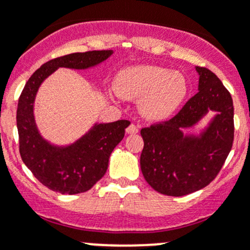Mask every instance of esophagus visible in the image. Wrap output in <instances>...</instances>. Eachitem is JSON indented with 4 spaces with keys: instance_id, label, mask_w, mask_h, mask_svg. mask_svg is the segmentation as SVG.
Masks as SVG:
<instances>
[{
    "instance_id": "obj_1",
    "label": "esophagus",
    "mask_w": 250,
    "mask_h": 250,
    "mask_svg": "<svg viewBox=\"0 0 250 250\" xmlns=\"http://www.w3.org/2000/svg\"><path fill=\"white\" fill-rule=\"evenodd\" d=\"M125 132L128 133V134H137L138 132H139V127H138V125H129L127 127V129H125Z\"/></svg>"
}]
</instances>
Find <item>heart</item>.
<instances>
[{"instance_id":"b5f03b06","label":"heart","mask_w":250,"mask_h":250,"mask_svg":"<svg viewBox=\"0 0 250 250\" xmlns=\"http://www.w3.org/2000/svg\"><path fill=\"white\" fill-rule=\"evenodd\" d=\"M120 97L140 100V111L147 120L168 118L181 105L188 93L183 74L156 65H140L122 70L115 80Z\"/></svg>"}]
</instances>
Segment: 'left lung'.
<instances>
[{
    "instance_id": "1",
    "label": "left lung",
    "mask_w": 250,
    "mask_h": 250,
    "mask_svg": "<svg viewBox=\"0 0 250 250\" xmlns=\"http://www.w3.org/2000/svg\"><path fill=\"white\" fill-rule=\"evenodd\" d=\"M198 93L165 122L143 128L140 168L148 185L167 196H185L211 183L223 168L233 143V103L214 72L196 67ZM208 110L216 117L200 137L181 132L192 126Z\"/></svg>"
}]
</instances>
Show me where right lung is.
I'll use <instances>...</instances> for the list:
<instances>
[{"label":"right lung","mask_w":250,"mask_h":250,"mask_svg":"<svg viewBox=\"0 0 250 250\" xmlns=\"http://www.w3.org/2000/svg\"><path fill=\"white\" fill-rule=\"evenodd\" d=\"M112 50L72 53L44 62L32 74L19 97L17 127L22 162L49 190L62 195L85 192L106 173L113 148L125 137L129 121L95 125L84 137L66 147L50 145L40 135L34 118V102L44 78L58 67L88 69L106 60Z\"/></svg>","instance_id":"right-lung-1"}]
</instances>
